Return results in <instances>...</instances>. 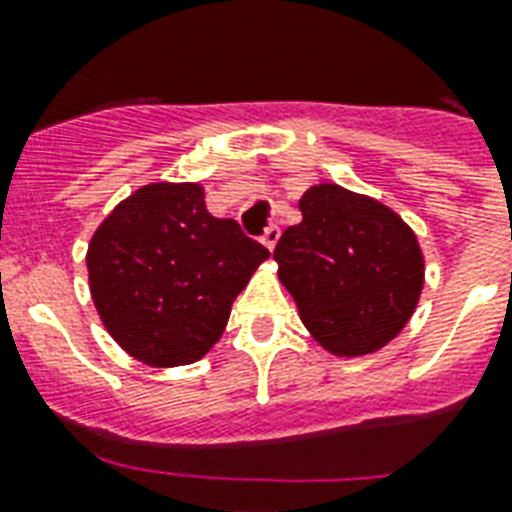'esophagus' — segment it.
I'll return each instance as SVG.
<instances>
[{"instance_id":"34e87169","label":"esophagus","mask_w":512,"mask_h":512,"mask_svg":"<svg viewBox=\"0 0 512 512\" xmlns=\"http://www.w3.org/2000/svg\"><path fill=\"white\" fill-rule=\"evenodd\" d=\"M279 236H281L279 225H268V228H265V233H263V244L268 249H273V247H276V241H279Z\"/></svg>"}]
</instances>
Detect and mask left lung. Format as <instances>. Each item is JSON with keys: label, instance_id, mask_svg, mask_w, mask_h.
<instances>
[{"label": "left lung", "instance_id": "left-lung-1", "mask_svg": "<svg viewBox=\"0 0 512 512\" xmlns=\"http://www.w3.org/2000/svg\"><path fill=\"white\" fill-rule=\"evenodd\" d=\"M303 220L273 249L300 319L335 356H366L412 319L425 281L417 236L382 201L335 183L311 185Z\"/></svg>", "mask_w": 512, "mask_h": 512}]
</instances>
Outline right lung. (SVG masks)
<instances>
[{
	"mask_svg": "<svg viewBox=\"0 0 512 512\" xmlns=\"http://www.w3.org/2000/svg\"><path fill=\"white\" fill-rule=\"evenodd\" d=\"M260 241L207 212L199 183H151L116 204L87 249L100 321L148 366L199 361L223 335Z\"/></svg>",
	"mask_w": 512,
	"mask_h": 512,
	"instance_id": "1",
	"label": "right lung"
}]
</instances>
